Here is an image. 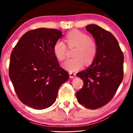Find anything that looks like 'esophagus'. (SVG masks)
<instances>
[{"label":"esophagus","mask_w":133,"mask_h":133,"mask_svg":"<svg viewBox=\"0 0 133 133\" xmlns=\"http://www.w3.org/2000/svg\"><path fill=\"white\" fill-rule=\"evenodd\" d=\"M76 73H71V72H70L69 73V77L71 78H73L76 77Z\"/></svg>","instance_id":"obj_1"}]
</instances>
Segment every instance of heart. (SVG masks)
<instances>
[{"instance_id": "obj_1", "label": "heart", "mask_w": 133, "mask_h": 133, "mask_svg": "<svg viewBox=\"0 0 133 133\" xmlns=\"http://www.w3.org/2000/svg\"><path fill=\"white\" fill-rule=\"evenodd\" d=\"M66 40L69 48H76L74 51V58L67 60L62 64L64 69L70 72L78 71L87 64L91 63L95 58L97 47L96 42L85 33L78 30H74L69 33ZM54 53L58 60L62 61L67 56V47L62 40L56 41L53 48Z\"/></svg>"}]
</instances>
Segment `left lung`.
I'll return each instance as SVG.
<instances>
[{
	"label": "left lung",
	"mask_w": 133,
	"mask_h": 133,
	"mask_svg": "<svg viewBox=\"0 0 133 133\" xmlns=\"http://www.w3.org/2000/svg\"><path fill=\"white\" fill-rule=\"evenodd\" d=\"M85 28L94 38L97 51L91 66L77 74L84 85L76 95L83 106L96 109L111 100L122 82L124 56L111 33L94 24Z\"/></svg>",
	"instance_id": "1"
}]
</instances>
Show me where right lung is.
<instances>
[{
    "instance_id": "right-lung-1",
    "label": "right lung",
    "mask_w": 133,
    "mask_h": 133,
    "mask_svg": "<svg viewBox=\"0 0 133 133\" xmlns=\"http://www.w3.org/2000/svg\"><path fill=\"white\" fill-rule=\"evenodd\" d=\"M57 29L39 28L22 36L11 53L9 77L19 100L34 109L55 102L69 74L59 66L53 48L62 37Z\"/></svg>"
}]
</instances>
